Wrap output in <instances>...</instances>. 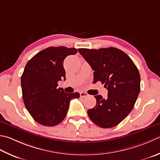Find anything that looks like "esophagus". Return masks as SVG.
Returning a JSON list of instances; mask_svg holds the SVG:
<instances>
[{"instance_id": "esophagus-1", "label": "esophagus", "mask_w": 160, "mask_h": 160, "mask_svg": "<svg viewBox=\"0 0 160 160\" xmlns=\"http://www.w3.org/2000/svg\"><path fill=\"white\" fill-rule=\"evenodd\" d=\"M80 97H82V98H84V97L88 96V93H86V92H82L80 93Z\"/></svg>"}]
</instances>
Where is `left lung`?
Wrapping results in <instances>:
<instances>
[{
  "label": "left lung",
  "instance_id": "left-lung-1",
  "mask_svg": "<svg viewBox=\"0 0 160 160\" xmlns=\"http://www.w3.org/2000/svg\"><path fill=\"white\" fill-rule=\"evenodd\" d=\"M93 72V81H101L108 90V98L96 95V105L87 111L97 126H117L130 114L140 92L138 68L126 53L117 48L78 49Z\"/></svg>",
  "mask_w": 160,
  "mask_h": 160
}]
</instances>
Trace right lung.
I'll return each mask as SVG.
<instances>
[{
	"label": "right lung",
	"mask_w": 160,
	"mask_h": 160,
	"mask_svg": "<svg viewBox=\"0 0 160 160\" xmlns=\"http://www.w3.org/2000/svg\"><path fill=\"white\" fill-rule=\"evenodd\" d=\"M78 50L64 46L48 47L31 58L21 76L22 96L25 106L34 120L45 126H54L64 120L72 99L80 93H65L58 88L64 78V59Z\"/></svg>",
	"instance_id": "obj_1"
}]
</instances>
